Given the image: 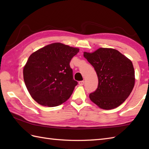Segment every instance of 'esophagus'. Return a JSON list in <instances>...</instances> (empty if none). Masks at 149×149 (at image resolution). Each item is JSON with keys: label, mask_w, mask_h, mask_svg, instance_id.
Wrapping results in <instances>:
<instances>
[{"label": "esophagus", "mask_w": 149, "mask_h": 149, "mask_svg": "<svg viewBox=\"0 0 149 149\" xmlns=\"http://www.w3.org/2000/svg\"><path fill=\"white\" fill-rule=\"evenodd\" d=\"M84 81H81L79 82V84L80 86H83V85H84Z\"/></svg>", "instance_id": "34e87169"}]
</instances>
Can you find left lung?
Returning a JSON list of instances; mask_svg holds the SVG:
<instances>
[{"mask_svg": "<svg viewBox=\"0 0 149 149\" xmlns=\"http://www.w3.org/2000/svg\"><path fill=\"white\" fill-rule=\"evenodd\" d=\"M84 57L93 66L99 84L90 94L93 102L104 109L119 106L131 94L135 83L134 70L130 59L117 50L100 48Z\"/></svg>", "mask_w": 149, "mask_h": 149, "instance_id": "left-lung-1", "label": "left lung"}]
</instances>
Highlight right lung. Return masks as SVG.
Here are the masks:
<instances>
[{
    "label": "right lung",
    "mask_w": 149,
    "mask_h": 149,
    "mask_svg": "<svg viewBox=\"0 0 149 149\" xmlns=\"http://www.w3.org/2000/svg\"><path fill=\"white\" fill-rule=\"evenodd\" d=\"M79 49L61 43L50 44L31 54L24 67L25 84L41 105L55 107L67 100L77 82L70 66Z\"/></svg>",
    "instance_id": "1"
}]
</instances>
